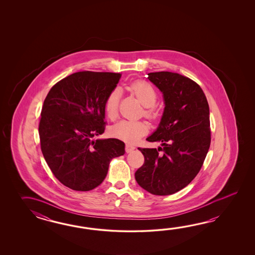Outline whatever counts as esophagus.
Masks as SVG:
<instances>
[{
    "label": "esophagus",
    "mask_w": 255,
    "mask_h": 255,
    "mask_svg": "<svg viewBox=\"0 0 255 255\" xmlns=\"http://www.w3.org/2000/svg\"><path fill=\"white\" fill-rule=\"evenodd\" d=\"M135 148V146H132V145H130V144H127V145H126V152H127V153H130V152L133 151Z\"/></svg>",
    "instance_id": "obj_1"
}]
</instances>
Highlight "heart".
Here are the masks:
<instances>
[{
  "instance_id": "1",
  "label": "heart",
  "mask_w": 255,
  "mask_h": 255,
  "mask_svg": "<svg viewBox=\"0 0 255 255\" xmlns=\"http://www.w3.org/2000/svg\"><path fill=\"white\" fill-rule=\"evenodd\" d=\"M128 89L137 98L140 103L145 107L144 115L146 118L155 119L157 117V109L155 105L157 98V94L150 84L143 80L132 82ZM120 88L116 87L112 89L105 101V111L110 120H114L119 113L120 106ZM148 127L143 121L133 120H121L115 124L111 128V133L121 140L135 143L146 134Z\"/></svg>"
}]
</instances>
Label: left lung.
<instances>
[{
    "label": "left lung",
    "instance_id": "8db88e82",
    "mask_svg": "<svg viewBox=\"0 0 255 255\" xmlns=\"http://www.w3.org/2000/svg\"><path fill=\"white\" fill-rule=\"evenodd\" d=\"M163 93L165 109L157 130L146 140L158 148H141L144 164L136 182L154 195H170L190 184L201 170L211 145L210 109L201 87L172 72L147 74Z\"/></svg>",
    "mask_w": 255,
    "mask_h": 255
}]
</instances>
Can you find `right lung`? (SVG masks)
<instances>
[{
	"mask_svg": "<svg viewBox=\"0 0 255 255\" xmlns=\"http://www.w3.org/2000/svg\"><path fill=\"white\" fill-rule=\"evenodd\" d=\"M120 77L119 73L77 72L57 82L43 101L41 149L54 177L71 190L97 188L110 160L125 153L120 139L93 140L105 131V101Z\"/></svg>",
	"mask_w": 255,
	"mask_h": 255,
	"instance_id": "right-lung-1",
	"label": "right lung"
}]
</instances>
